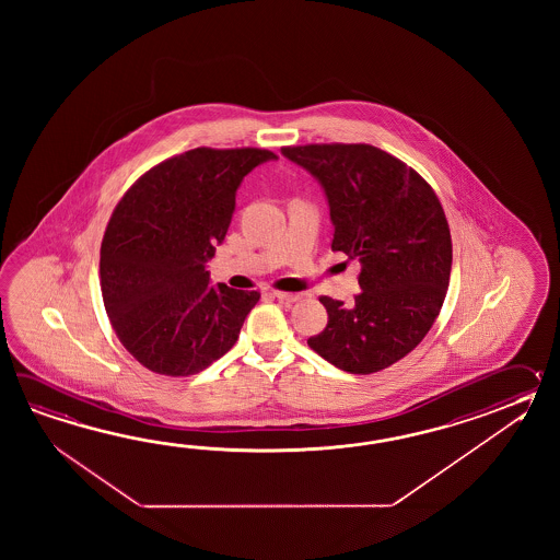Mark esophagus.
<instances>
[{"mask_svg": "<svg viewBox=\"0 0 560 560\" xmlns=\"http://www.w3.org/2000/svg\"><path fill=\"white\" fill-rule=\"evenodd\" d=\"M275 296L284 302V304H294L300 300V294H290V292H275Z\"/></svg>", "mask_w": 560, "mask_h": 560, "instance_id": "esophagus-1", "label": "esophagus"}]
</instances>
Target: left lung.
<instances>
[{"label":"left lung","mask_w":560,"mask_h":560,"mask_svg":"<svg viewBox=\"0 0 560 560\" xmlns=\"http://www.w3.org/2000/svg\"><path fill=\"white\" fill-rule=\"evenodd\" d=\"M282 155L320 184L332 250L362 264L352 306L320 298L328 324L310 348L350 374L388 369L422 342L448 290L453 242L441 202L412 167L369 143H310Z\"/></svg>","instance_id":"1"}]
</instances>
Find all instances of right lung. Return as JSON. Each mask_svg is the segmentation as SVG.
I'll return each instance as SVG.
<instances>
[{
	"label": "right lung",
	"instance_id": "obj_1",
	"mask_svg": "<svg viewBox=\"0 0 560 560\" xmlns=\"http://www.w3.org/2000/svg\"><path fill=\"white\" fill-rule=\"evenodd\" d=\"M268 150L196 148L152 167L119 200L102 242L100 282L119 342L145 369L190 376L224 357L260 300L210 284L242 179Z\"/></svg>",
	"mask_w": 560,
	"mask_h": 560
}]
</instances>
